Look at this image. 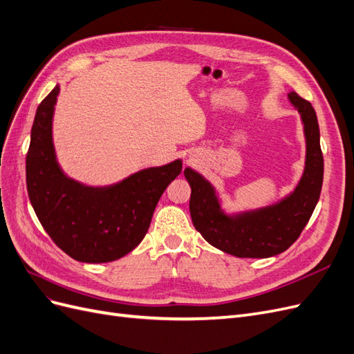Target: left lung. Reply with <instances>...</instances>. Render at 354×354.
<instances>
[{"label": "left lung", "mask_w": 354, "mask_h": 354, "mask_svg": "<svg viewBox=\"0 0 354 354\" xmlns=\"http://www.w3.org/2000/svg\"><path fill=\"white\" fill-rule=\"evenodd\" d=\"M288 97L301 115L307 145L304 174L291 195L270 207L227 216L209 181L192 168L185 169L195 229L212 246L241 259H267L286 251L312 217L322 190L324 155L316 112L297 93H289Z\"/></svg>", "instance_id": "1"}]
</instances>
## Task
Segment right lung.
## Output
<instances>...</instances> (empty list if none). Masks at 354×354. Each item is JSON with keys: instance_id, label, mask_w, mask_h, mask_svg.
<instances>
[{"instance_id": "add662e5", "label": "right lung", "mask_w": 354, "mask_h": 354, "mask_svg": "<svg viewBox=\"0 0 354 354\" xmlns=\"http://www.w3.org/2000/svg\"><path fill=\"white\" fill-rule=\"evenodd\" d=\"M60 87L38 106L26 155V187L41 226L62 251L82 263H109L131 252L147 233L181 160L142 169L108 187L84 186L63 174L51 122Z\"/></svg>"}]
</instances>
